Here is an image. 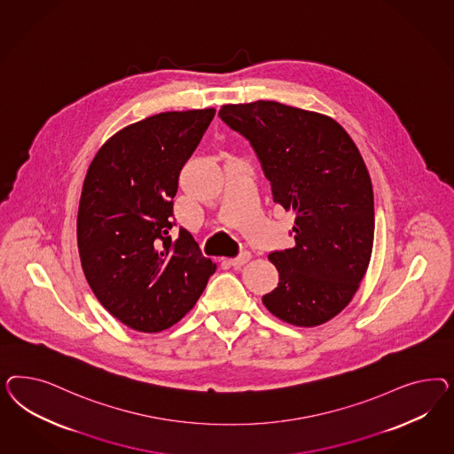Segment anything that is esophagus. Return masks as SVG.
<instances>
[{
    "mask_svg": "<svg viewBox=\"0 0 454 454\" xmlns=\"http://www.w3.org/2000/svg\"><path fill=\"white\" fill-rule=\"evenodd\" d=\"M249 260H251V253H249V251H241V253H239L236 258L230 260V264L234 266V268H239V266L247 264Z\"/></svg>",
    "mask_w": 454,
    "mask_h": 454,
    "instance_id": "esophagus-1",
    "label": "esophagus"
}]
</instances>
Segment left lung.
Segmentation results:
<instances>
[{
    "instance_id": "left-lung-1",
    "label": "left lung",
    "mask_w": 454,
    "mask_h": 454,
    "mask_svg": "<svg viewBox=\"0 0 454 454\" xmlns=\"http://www.w3.org/2000/svg\"><path fill=\"white\" fill-rule=\"evenodd\" d=\"M218 114L253 146L276 205L296 216L294 247L268 256L279 283L262 304L294 326L330 321L372 258V178L355 141L330 116L276 101L224 105Z\"/></svg>"
}]
</instances>
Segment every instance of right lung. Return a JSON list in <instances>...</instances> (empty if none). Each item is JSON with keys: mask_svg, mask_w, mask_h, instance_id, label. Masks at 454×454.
<instances>
[{"mask_svg": "<svg viewBox=\"0 0 454 454\" xmlns=\"http://www.w3.org/2000/svg\"><path fill=\"white\" fill-rule=\"evenodd\" d=\"M215 113L168 111L129 124L88 168L76 223L82 271L98 301L131 330L171 328L216 271L184 228L169 234L179 171Z\"/></svg>", "mask_w": 454, "mask_h": 454, "instance_id": "right-lung-1", "label": "right lung"}]
</instances>
